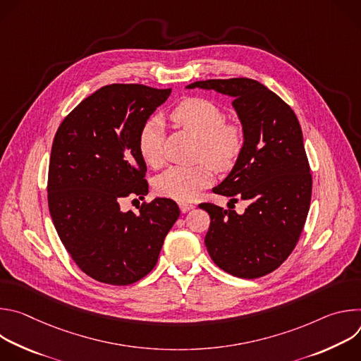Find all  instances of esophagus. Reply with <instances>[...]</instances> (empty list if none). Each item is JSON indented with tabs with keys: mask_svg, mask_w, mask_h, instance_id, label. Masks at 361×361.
<instances>
[{
	"mask_svg": "<svg viewBox=\"0 0 361 361\" xmlns=\"http://www.w3.org/2000/svg\"><path fill=\"white\" fill-rule=\"evenodd\" d=\"M178 205H180V210L183 213H187V212H190V210H192L195 207V204H192V202H180Z\"/></svg>",
	"mask_w": 361,
	"mask_h": 361,
	"instance_id": "obj_1",
	"label": "esophagus"
}]
</instances>
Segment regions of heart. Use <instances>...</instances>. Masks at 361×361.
<instances>
[{
    "label": "heart",
    "instance_id": "obj_1",
    "mask_svg": "<svg viewBox=\"0 0 361 361\" xmlns=\"http://www.w3.org/2000/svg\"><path fill=\"white\" fill-rule=\"evenodd\" d=\"M171 118L198 138L197 159L204 161L191 167H170L156 180V191L163 197L188 202L213 184V165L220 171L234 167L244 149L245 134L241 126L226 123V114L217 104L201 97H188L180 101ZM163 140L164 128L159 117L149 118L141 126L137 140L138 151L148 166L160 167L163 164Z\"/></svg>",
    "mask_w": 361,
    "mask_h": 361
}]
</instances>
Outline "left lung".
<instances>
[{
  "instance_id": "obj_1",
  "label": "left lung",
  "mask_w": 361,
  "mask_h": 361,
  "mask_svg": "<svg viewBox=\"0 0 361 361\" xmlns=\"http://www.w3.org/2000/svg\"><path fill=\"white\" fill-rule=\"evenodd\" d=\"M187 88L230 95L245 145L227 178L213 188L245 200L244 214L201 202L210 214L205 247L213 262L240 279H259L279 269L294 250L312 201L313 180L300 123L288 104L251 78L195 81Z\"/></svg>"
}]
</instances>
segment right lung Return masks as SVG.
Returning a JSON list of instances; mask_svg holds the SVG:
<instances>
[{
    "mask_svg": "<svg viewBox=\"0 0 361 361\" xmlns=\"http://www.w3.org/2000/svg\"><path fill=\"white\" fill-rule=\"evenodd\" d=\"M171 88L111 84L82 99L60 124L48 167V209L61 243L91 279L128 286L157 264L180 216L176 201L156 198L121 212L128 195L144 198L147 166L138 151L141 126Z\"/></svg>",
    "mask_w": 361,
    "mask_h": 361,
    "instance_id": "add662e5",
    "label": "right lung"
}]
</instances>
